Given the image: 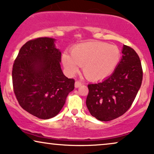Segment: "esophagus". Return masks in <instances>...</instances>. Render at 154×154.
I'll list each match as a JSON object with an SVG mask.
<instances>
[{
	"instance_id": "esophagus-1",
	"label": "esophagus",
	"mask_w": 154,
	"mask_h": 154,
	"mask_svg": "<svg viewBox=\"0 0 154 154\" xmlns=\"http://www.w3.org/2000/svg\"><path fill=\"white\" fill-rule=\"evenodd\" d=\"M82 85V83L80 82L79 81H76L75 83V87H76V88H78V87H79Z\"/></svg>"
}]
</instances>
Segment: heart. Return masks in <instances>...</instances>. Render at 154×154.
I'll return each instance as SVG.
<instances>
[{"mask_svg": "<svg viewBox=\"0 0 154 154\" xmlns=\"http://www.w3.org/2000/svg\"><path fill=\"white\" fill-rule=\"evenodd\" d=\"M121 59L117 46L102 41H89L77 45L72 54L64 53L63 65L70 74L83 66V73L88 79L98 81L112 75Z\"/></svg>", "mask_w": 154, "mask_h": 154, "instance_id": "1", "label": "heart"}]
</instances>
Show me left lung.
I'll return each mask as SVG.
<instances>
[{"label":"left lung","mask_w":154,"mask_h":154,"mask_svg":"<svg viewBox=\"0 0 154 154\" xmlns=\"http://www.w3.org/2000/svg\"><path fill=\"white\" fill-rule=\"evenodd\" d=\"M122 58L112 75L101 82L88 85L86 104L91 116L102 122L119 117L131 107L143 79L138 54L123 46Z\"/></svg>","instance_id":"1"}]
</instances>
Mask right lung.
Segmentation results:
<instances>
[{
	"label": "right lung",
	"instance_id": "right-lung-1",
	"mask_svg": "<svg viewBox=\"0 0 154 154\" xmlns=\"http://www.w3.org/2000/svg\"><path fill=\"white\" fill-rule=\"evenodd\" d=\"M54 39L38 38L22 46L13 66V91L23 109L36 117L48 119L57 115L75 79L64 75L61 52Z\"/></svg>",
	"mask_w": 154,
	"mask_h": 154
}]
</instances>
